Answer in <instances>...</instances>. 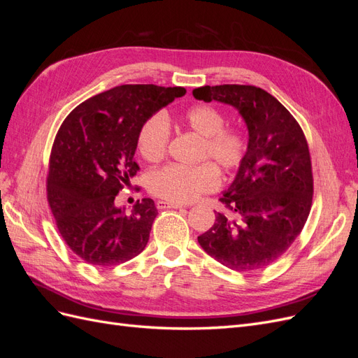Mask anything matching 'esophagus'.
I'll list each match as a JSON object with an SVG mask.
<instances>
[{
    "instance_id": "34e87169",
    "label": "esophagus",
    "mask_w": 358,
    "mask_h": 358,
    "mask_svg": "<svg viewBox=\"0 0 358 358\" xmlns=\"http://www.w3.org/2000/svg\"><path fill=\"white\" fill-rule=\"evenodd\" d=\"M157 208L158 209H182V208H185V206L178 204V203H169V201L159 200V201H157Z\"/></svg>"
}]
</instances>
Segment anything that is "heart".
<instances>
[{
	"label": "heart",
	"mask_w": 358,
	"mask_h": 358,
	"mask_svg": "<svg viewBox=\"0 0 358 358\" xmlns=\"http://www.w3.org/2000/svg\"><path fill=\"white\" fill-rule=\"evenodd\" d=\"M182 122L201 137L199 161L213 162L217 169L230 175L242 166L248 154V136L237 127H225V115L213 106L191 107ZM170 140V128L162 115L148 117L137 136V149L143 159L157 162L164 158ZM220 183L218 171L210 162L194 167L166 166L148 178V188L154 196L171 203H191L201 194L213 191Z\"/></svg>",
	"instance_id": "b5f03b06"
}]
</instances>
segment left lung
Wrapping results in <instances>:
<instances>
[{"mask_svg": "<svg viewBox=\"0 0 358 358\" xmlns=\"http://www.w3.org/2000/svg\"><path fill=\"white\" fill-rule=\"evenodd\" d=\"M197 100L236 107L248 128V154L220 201L200 246L236 272L272 264L297 239L309 216L313 178L306 137L273 95L252 85L201 86Z\"/></svg>", "mask_w": 358, "mask_h": 358, "instance_id": "8db88e82", "label": "left lung"}]
</instances>
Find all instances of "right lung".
<instances>
[{
    "mask_svg": "<svg viewBox=\"0 0 358 358\" xmlns=\"http://www.w3.org/2000/svg\"><path fill=\"white\" fill-rule=\"evenodd\" d=\"M185 92L180 86H115L79 104L58 129L48 201L62 239L85 263L116 266L145 249L158 215L154 200H137L125 213L115 197L138 171L134 154L143 122Z\"/></svg>",
    "mask_w": 358,
    "mask_h": 358,
    "instance_id": "add662e5",
    "label": "right lung"
}]
</instances>
